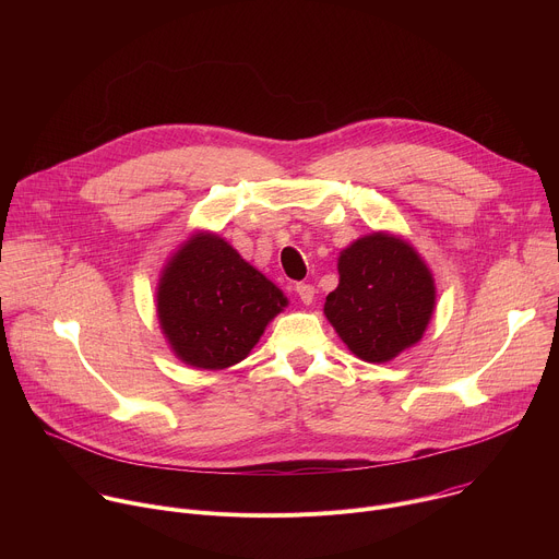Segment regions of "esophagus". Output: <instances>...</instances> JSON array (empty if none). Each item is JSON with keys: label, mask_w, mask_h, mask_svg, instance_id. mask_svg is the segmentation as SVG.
Listing matches in <instances>:
<instances>
[{"label": "esophagus", "mask_w": 559, "mask_h": 559, "mask_svg": "<svg viewBox=\"0 0 559 559\" xmlns=\"http://www.w3.org/2000/svg\"><path fill=\"white\" fill-rule=\"evenodd\" d=\"M296 294L300 296V300L305 302V305H309L311 300H313V287L309 285V283H296Z\"/></svg>", "instance_id": "obj_1"}]
</instances>
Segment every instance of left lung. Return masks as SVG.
Listing matches in <instances>:
<instances>
[{
  "label": "left lung",
  "instance_id": "8db88e82",
  "mask_svg": "<svg viewBox=\"0 0 559 559\" xmlns=\"http://www.w3.org/2000/svg\"><path fill=\"white\" fill-rule=\"evenodd\" d=\"M338 274L325 316L358 358L386 362L423 338L436 287L409 243L380 231L358 238L341 254Z\"/></svg>",
  "mask_w": 559,
  "mask_h": 559
}]
</instances>
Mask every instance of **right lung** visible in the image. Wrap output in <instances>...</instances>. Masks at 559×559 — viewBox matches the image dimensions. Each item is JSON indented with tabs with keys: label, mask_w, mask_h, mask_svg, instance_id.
<instances>
[{
	"label": "right lung",
	"mask_w": 559,
	"mask_h": 559,
	"mask_svg": "<svg viewBox=\"0 0 559 559\" xmlns=\"http://www.w3.org/2000/svg\"><path fill=\"white\" fill-rule=\"evenodd\" d=\"M285 302L274 283L214 234L190 238L156 294L158 321L175 354L201 369L241 362Z\"/></svg>",
	"instance_id": "add662e5"
}]
</instances>
